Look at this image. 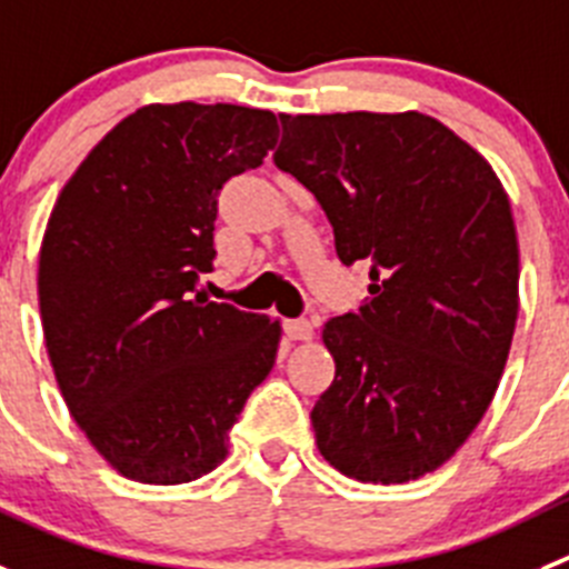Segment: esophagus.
Instances as JSON below:
<instances>
[{
	"label": "esophagus",
	"instance_id": "1",
	"mask_svg": "<svg viewBox=\"0 0 569 569\" xmlns=\"http://www.w3.org/2000/svg\"><path fill=\"white\" fill-rule=\"evenodd\" d=\"M286 333L291 339H311L315 337V326L306 317H297V320H286Z\"/></svg>",
	"mask_w": 569,
	"mask_h": 569
}]
</instances>
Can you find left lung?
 <instances>
[{
	"mask_svg": "<svg viewBox=\"0 0 569 569\" xmlns=\"http://www.w3.org/2000/svg\"><path fill=\"white\" fill-rule=\"evenodd\" d=\"M274 164L315 193L370 297L331 317L337 373L311 410L317 449L359 482L452 458L491 405L519 311L511 204L491 164L435 117L280 114Z\"/></svg>",
	"mask_w": 569,
	"mask_h": 569,
	"instance_id": "8db88e82",
	"label": "left lung"
}]
</instances>
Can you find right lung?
Returning a JSON list of instances; mask_svg holds the SVG:
<instances>
[{"mask_svg": "<svg viewBox=\"0 0 569 569\" xmlns=\"http://www.w3.org/2000/svg\"><path fill=\"white\" fill-rule=\"evenodd\" d=\"M278 117L146 106L58 196L39 254L47 353L78 427L123 477L177 486L227 458L278 357L280 326L199 295L219 193L263 164Z\"/></svg>", "mask_w": 569, "mask_h": 569, "instance_id": "obj_1", "label": "right lung"}]
</instances>
